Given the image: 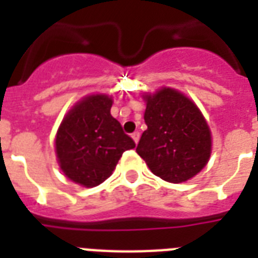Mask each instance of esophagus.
Wrapping results in <instances>:
<instances>
[{"label":"esophagus","instance_id":"esophagus-1","mask_svg":"<svg viewBox=\"0 0 258 258\" xmlns=\"http://www.w3.org/2000/svg\"><path fill=\"white\" fill-rule=\"evenodd\" d=\"M131 137H133L134 142H135V143H137V145H138V142H139V138H141V134L138 133V131H135V133H134L133 135H131Z\"/></svg>","mask_w":258,"mask_h":258}]
</instances>
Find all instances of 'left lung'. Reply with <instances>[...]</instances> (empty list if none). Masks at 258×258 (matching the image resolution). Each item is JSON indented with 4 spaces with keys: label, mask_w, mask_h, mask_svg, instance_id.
I'll use <instances>...</instances> for the list:
<instances>
[{
    "label": "left lung",
    "mask_w": 258,
    "mask_h": 258,
    "mask_svg": "<svg viewBox=\"0 0 258 258\" xmlns=\"http://www.w3.org/2000/svg\"><path fill=\"white\" fill-rule=\"evenodd\" d=\"M145 121L137 153L166 182L180 183L197 175L212 153L209 125L194 103L172 88L146 95Z\"/></svg>",
    "instance_id": "left-lung-1"
}]
</instances>
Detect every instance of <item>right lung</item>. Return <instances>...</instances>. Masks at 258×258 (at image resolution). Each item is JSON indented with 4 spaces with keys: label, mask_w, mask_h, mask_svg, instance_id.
Returning <instances> with one entry per match:
<instances>
[{
    "label": "right lung",
    "mask_w": 258,
    "mask_h": 258,
    "mask_svg": "<svg viewBox=\"0 0 258 258\" xmlns=\"http://www.w3.org/2000/svg\"><path fill=\"white\" fill-rule=\"evenodd\" d=\"M112 99L91 95L79 101L58 127L56 154L64 175L84 187L103 183L135 142L111 115Z\"/></svg>",
    "instance_id": "obj_1"
}]
</instances>
